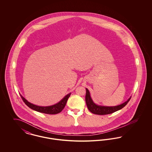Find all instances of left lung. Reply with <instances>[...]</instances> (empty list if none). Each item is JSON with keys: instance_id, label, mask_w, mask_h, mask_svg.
<instances>
[{"instance_id": "1", "label": "left lung", "mask_w": 152, "mask_h": 152, "mask_svg": "<svg viewBox=\"0 0 152 152\" xmlns=\"http://www.w3.org/2000/svg\"><path fill=\"white\" fill-rule=\"evenodd\" d=\"M131 97H130L127 101L125 102L121 105L115 106V107H105V106H100L95 104L94 101H92L90 93L88 89L86 88V102L87 104V107L89 110L94 114L99 115H105L111 114L116 111L124 108L129 101Z\"/></svg>"}]
</instances>
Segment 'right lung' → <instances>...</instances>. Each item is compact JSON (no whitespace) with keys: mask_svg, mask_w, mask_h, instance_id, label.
I'll use <instances>...</instances> for the list:
<instances>
[{"mask_svg":"<svg viewBox=\"0 0 152 152\" xmlns=\"http://www.w3.org/2000/svg\"><path fill=\"white\" fill-rule=\"evenodd\" d=\"M71 93L69 94L66 95L65 97L57 104L51 105L49 107H40V106H37L35 105L34 104H32L31 103L29 102L27 100H26L23 96L22 97V100L24 101V102L27 105L29 108H30L34 110H36L37 112H40V113H43L45 114H50V115H55V114H58V113L61 112L63 109L64 108L65 105L66 104V102L68 101V98L69 97Z\"/></svg>","mask_w":152,"mask_h":152,"instance_id":"1","label":"right lung"}]
</instances>
